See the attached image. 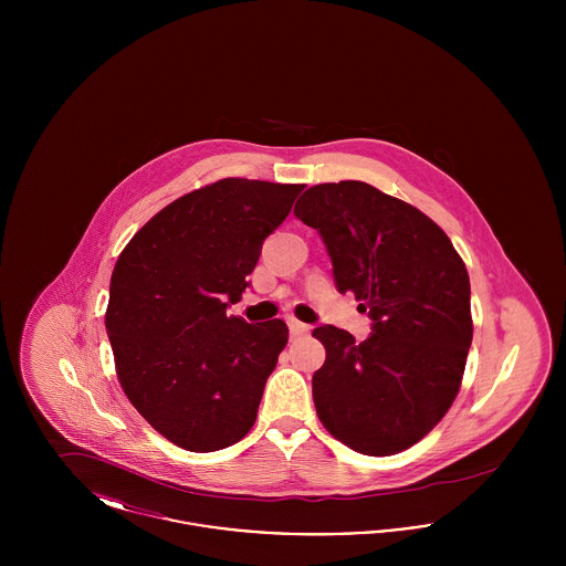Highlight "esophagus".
<instances>
[{
    "instance_id": "obj_1",
    "label": "esophagus",
    "mask_w": 566,
    "mask_h": 566,
    "mask_svg": "<svg viewBox=\"0 0 566 566\" xmlns=\"http://www.w3.org/2000/svg\"><path fill=\"white\" fill-rule=\"evenodd\" d=\"M289 328H291L293 337H301V335H305L310 331L307 324L298 323L296 318H289Z\"/></svg>"
}]
</instances>
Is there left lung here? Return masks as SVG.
I'll list each match as a JSON object with an SVG mask.
<instances>
[{
	"label": "left lung",
	"mask_w": 566,
	"mask_h": 566,
	"mask_svg": "<svg viewBox=\"0 0 566 566\" xmlns=\"http://www.w3.org/2000/svg\"><path fill=\"white\" fill-rule=\"evenodd\" d=\"M295 216L321 233L337 291L374 321L365 342L331 324L314 328L326 350L312 377L316 413L354 452H403L460 390L473 339L467 268L429 216L367 182L316 185Z\"/></svg>",
	"instance_id": "left-lung-1"
}]
</instances>
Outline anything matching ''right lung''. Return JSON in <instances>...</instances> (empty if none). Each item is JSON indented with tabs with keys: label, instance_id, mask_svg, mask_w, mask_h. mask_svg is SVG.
<instances>
[{
	"label": "right lung",
	"instance_id": "add662e5",
	"mask_svg": "<svg viewBox=\"0 0 566 566\" xmlns=\"http://www.w3.org/2000/svg\"><path fill=\"white\" fill-rule=\"evenodd\" d=\"M303 185L224 178L171 201L120 252L106 310L116 376L135 409L189 452L243 439L289 342L275 318L227 316Z\"/></svg>",
	"mask_w": 566,
	"mask_h": 566
}]
</instances>
